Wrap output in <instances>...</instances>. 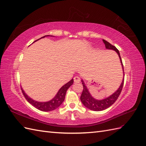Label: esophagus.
I'll return each instance as SVG.
<instances>
[{"mask_svg":"<svg viewBox=\"0 0 146 146\" xmlns=\"http://www.w3.org/2000/svg\"><path fill=\"white\" fill-rule=\"evenodd\" d=\"M74 81L75 83H79L80 81V78L79 76H76L74 77Z\"/></svg>","mask_w":146,"mask_h":146,"instance_id":"1","label":"esophagus"}]
</instances>
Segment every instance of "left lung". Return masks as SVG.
Returning <instances> with one entry per match:
<instances>
[{
  "label": "left lung",
  "mask_w": 146,
  "mask_h": 146,
  "mask_svg": "<svg viewBox=\"0 0 146 146\" xmlns=\"http://www.w3.org/2000/svg\"><path fill=\"white\" fill-rule=\"evenodd\" d=\"M103 41H104V42L105 43V47L106 49H113V50L115 51L117 53H118V56L119 57L121 63V65L123 67V69L124 70L123 62H122L120 54H119L118 49H117L115 46L111 44L110 42L106 41V40H103ZM124 80V79H123L121 85H120L119 88L116 90V92H115V93L113 94L112 95L110 96V97L106 98L104 99V100H95V98L92 97L91 95L90 94L89 92H88L87 88L86 87V86H85L84 81L82 80V85H83L82 93L81 96H80V100H81L82 103L83 105L85 106V107H87L88 109L93 110V111H102V110H104L106 108H108V107H110V106H111L113 104H114V103L116 101L117 99H118V98L119 97V96L121 94V92L123 87Z\"/></svg>",
  "instance_id": "obj_1"
}]
</instances>
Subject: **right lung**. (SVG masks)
Wrapping results in <instances>:
<instances>
[{
	"label": "right lung",
	"mask_w": 146,
	"mask_h": 146,
	"mask_svg": "<svg viewBox=\"0 0 146 146\" xmlns=\"http://www.w3.org/2000/svg\"><path fill=\"white\" fill-rule=\"evenodd\" d=\"M48 36V35L42 36L41 38H44L45 36ZM40 39H38V40H40ZM73 82H74V80L71 79L69 82H67L64 85H63V86L60 88L58 92V94H57V95L55 96V97L53 99H52L51 100L47 102H38L36 101H34L33 100H32L31 98L28 97V96L26 95V94L24 92V91L22 90V88H21V89H22V92L23 94V96L25 97V98L26 100L29 102L31 105H33L34 107L42 111H52V110L58 108L59 106L62 104V102L65 99L66 92L70 85H72Z\"/></svg>",
	"instance_id": "right-lung-1"
}]
</instances>
